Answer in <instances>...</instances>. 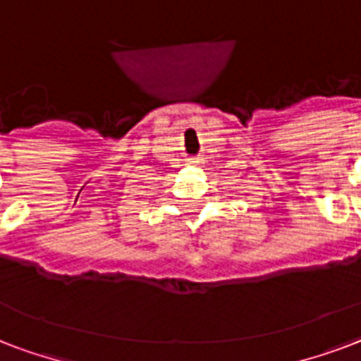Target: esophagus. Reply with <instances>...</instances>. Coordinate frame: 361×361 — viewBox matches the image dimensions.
<instances>
[{"label":"esophagus","instance_id":"1","mask_svg":"<svg viewBox=\"0 0 361 361\" xmlns=\"http://www.w3.org/2000/svg\"><path fill=\"white\" fill-rule=\"evenodd\" d=\"M188 164L190 166H200V164H203V160L201 158H190Z\"/></svg>","mask_w":361,"mask_h":361}]
</instances>
